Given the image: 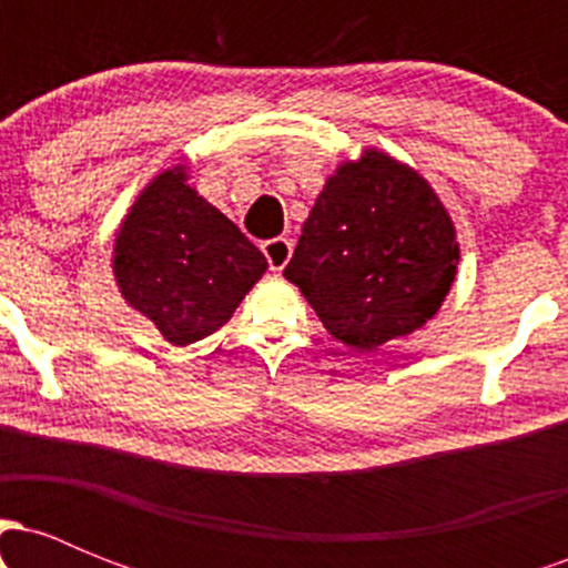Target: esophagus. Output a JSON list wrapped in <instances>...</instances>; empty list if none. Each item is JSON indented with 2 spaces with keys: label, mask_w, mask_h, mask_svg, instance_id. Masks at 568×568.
<instances>
[{
  "label": "esophagus",
  "mask_w": 568,
  "mask_h": 568,
  "mask_svg": "<svg viewBox=\"0 0 568 568\" xmlns=\"http://www.w3.org/2000/svg\"><path fill=\"white\" fill-rule=\"evenodd\" d=\"M291 253H293V243L288 237H275L270 240V243H264V256L266 262H270L272 272H283L285 264H288Z\"/></svg>",
  "instance_id": "34e87169"
}]
</instances>
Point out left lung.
Returning <instances> with one entry per match:
<instances>
[{
	"mask_svg": "<svg viewBox=\"0 0 568 568\" xmlns=\"http://www.w3.org/2000/svg\"><path fill=\"white\" fill-rule=\"evenodd\" d=\"M456 264V226L429 181L371 146L325 179L283 275L336 342L374 352L438 315Z\"/></svg>",
	"mask_w": 568,
	"mask_h": 568,
	"instance_id": "8db88e82",
	"label": "left lung"
}]
</instances>
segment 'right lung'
Wrapping results in <instances>:
<instances>
[{
	"label": "right lung",
	"instance_id": "1",
	"mask_svg": "<svg viewBox=\"0 0 568 568\" xmlns=\"http://www.w3.org/2000/svg\"><path fill=\"white\" fill-rule=\"evenodd\" d=\"M266 266L264 253L189 186L186 162L154 175L114 232L116 288L175 347L230 323Z\"/></svg>",
	"mask_w": 568,
	"mask_h": 568
}]
</instances>
